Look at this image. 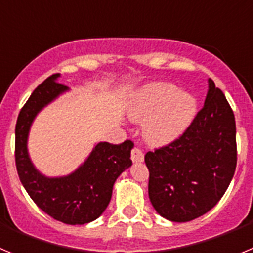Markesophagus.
I'll return each mask as SVG.
<instances>
[{"instance_id": "esophagus-1", "label": "esophagus", "mask_w": 253, "mask_h": 253, "mask_svg": "<svg viewBox=\"0 0 253 253\" xmlns=\"http://www.w3.org/2000/svg\"><path fill=\"white\" fill-rule=\"evenodd\" d=\"M131 161H133L134 163H140L144 161V154H143V152L140 151L139 148H135L131 151Z\"/></svg>"}]
</instances>
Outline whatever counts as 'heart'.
I'll return each mask as SVG.
<instances>
[{
    "label": "heart",
    "mask_w": 253,
    "mask_h": 253,
    "mask_svg": "<svg viewBox=\"0 0 253 253\" xmlns=\"http://www.w3.org/2000/svg\"><path fill=\"white\" fill-rule=\"evenodd\" d=\"M198 100L171 82H152L134 93L130 119L143 124L144 139L154 147L171 144L184 135L198 114Z\"/></svg>",
    "instance_id": "obj_1"
}]
</instances>
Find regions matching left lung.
<instances>
[{"instance_id": "obj_1", "label": "left lung", "mask_w": 253, "mask_h": 253, "mask_svg": "<svg viewBox=\"0 0 253 253\" xmlns=\"http://www.w3.org/2000/svg\"><path fill=\"white\" fill-rule=\"evenodd\" d=\"M148 195L167 220L190 222L224 195L237 165L236 122L222 90L208 80L204 107L180 139L148 152Z\"/></svg>"}]
</instances>
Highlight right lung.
<instances>
[{"label":"right lung","mask_w":253,"mask_h":253,"mask_svg":"<svg viewBox=\"0 0 253 253\" xmlns=\"http://www.w3.org/2000/svg\"><path fill=\"white\" fill-rule=\"evenodd\" d=\"M60 75H53L31 93L21 109L15 128V160L22 186L40 209L66 224H86L99 218L113 195L116 178L131 166L134 144L125 140L119 146L99 142L86 160L68 175L46 176L39 171L29 154L31 125L38 114L69 92L58 84Z\"/></svg>","instance_id":"obj_1"}]
</instances>
